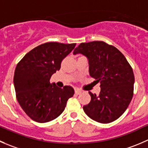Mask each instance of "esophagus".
Returning <instances> with one entry per match:
<instances>
[{"mask_svg": "<svg viewBox=\"0 0 148 148\" xmlns=\"http://www.w3.org/2000/svg\"><path fill=\"white\" fill-rule=\"evenodd\" d=\"M81 92H82V91L79 90V89H75V93L77 95L81 94Z\"/></svg>", "mask_w": 148, "mask_h": 148, "instance_id": "esophagus-1", "label": "esophagus"}]
</instances>
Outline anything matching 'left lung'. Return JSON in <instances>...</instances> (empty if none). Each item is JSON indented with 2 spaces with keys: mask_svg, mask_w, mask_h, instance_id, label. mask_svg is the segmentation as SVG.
Segmentation results:
<instances>
[{
  "mask_svg": "<svg viewBox=\"0 0 148 148\" xmlns=\"http://www.w3.org/2000/svg\"><path fill=\"white\" fill-rule=\"evenodd\" d=\"M89 61L90 75L100 82L98 95L89 92L91 100L83 106L91 119L108 124L127 110L134 92V76L125 56L116 47L103 41L82 42L74 51Z\"/></svg>",
  "mask_w": 148,
  "mask_h": 148,
  "instance_id": "obj_1",
  "label": "left lung"
}]
</instances>
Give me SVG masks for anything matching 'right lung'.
<instances>
[{
	"label": "right lung",
	"instance_id": "add662e5",
	"mask_svg": "<svg viewBox=\"0 0 148 148\" xmlns=\"http://www.w3.org/2000/svg\"><path fill=\"white\" fill-rule=\"evenodd\" d=\"M75 46L76 43L46 42L33 48L17 64L14 77L16 96L33 121L45 123L56 119L74 95L72 87L60 88L50 79Z\"/></svg>",
	"mask_w": 148,
	"mask_h": 148
}]
</instances>
